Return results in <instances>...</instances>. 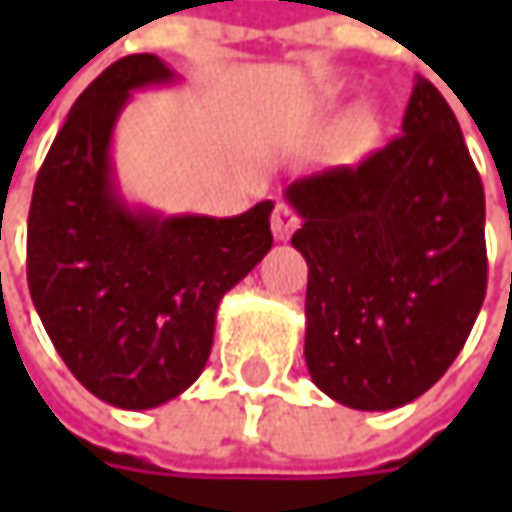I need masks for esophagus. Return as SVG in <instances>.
Listing matches in <instances>:
<instances>
[{"label":"esophagus","instance_id":"1","mask_svg":"<svg viewBox=\"0 0 512 512\" xmlns=\"http://www.w3.org/2000/svg\"><path fill=\"white\" fill-rule=\"evenodd\" d=\"M299 213L293 210L290 202H276L273 207V216H270V225H273V236L279 239V242H287L290 236H293V230L299 227Z\"/></svg>","mask_w":512,"mask_h":512}]
</instances>
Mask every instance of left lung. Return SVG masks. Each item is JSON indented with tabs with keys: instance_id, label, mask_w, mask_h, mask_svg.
I'll list each match as a JSON object with an SVG mask.
<instances>
[{
	"instance_id": "8db88e82",
	"label": "left lung",
	"mask_w": 512,
	"mask_h": 512,
	"mask_svg": "<svg viewBox=\"0 0 512 512\" xmlns=\"http://www.w3.org/2000/svg\"><path fill=\"white\" fill-rule=\"evenodd\" d=\"M305 219V359L313 384L353 410L419 399L459 356L487 290L482 176L427 79L402 133L359 165L296 179Z\"/></svg>"
}]
</instances>
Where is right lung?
Wrapping results in <instances>:
<instances>
[{"instance_id": "1", "label": "right lung", "mask_w": 512, "mask_h": 512, "mask_svg": "<svg viewBox=\"0 0 512 512\" xmlns=\"http://www.w3.org/2000/svg\"><path fill=\"white\" fill-rule=\"evenodd\" d=\"M170 79L153 53L96 76L50 145L28 213L30 299L50 342L96 399L125 410L159 407L199 379L222 296L273 247V202L230 219L122 202L113 125L130 90Z\"/></svg>"}]
</instances>
